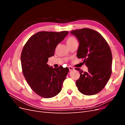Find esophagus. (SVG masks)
<instances>
[{"instance_id":"1","label":"esophagus","mask_w":125,"mask_h":125,"mask_svg":"<svg viewBox=\"0 0 125 125\" xmlns=\"http://www.w3.org/2000/svg\"><path fill=\"white\" fill-rule=\"evenodd\" d=\"M69 69L70 71H73V70H74V68H73V67H69Z\"/></svg>"}]
</instances>
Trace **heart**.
<instances>
[{"instance_id": "1", "label": "heart", "mask_w": 125, "mask_h": 125, "mask_svg": "<svg viewBox=\"0 0 125 125\" xmlns=\"http://www.w3.org/2000/svg\"><path fill=\"white\" fill-rule=\"evenodd\" d=\"M75 42H77L76 39H75L74 37L71 36V37H69V38H68V39L66 41V43H67V45H69Z\"/></svg>"}]
</instances>
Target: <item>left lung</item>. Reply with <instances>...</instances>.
<instances>
[{
    "label": "left lung",
    "mask_w": 125,
    "mask_h": 125,
    "mask_svg": "<svg viewBox=\"0 0 125 125\" xmlns=\"http://www.w3.org/2000/svg\"><path fill=\"white\" fill-rule=\"evenodd\" d=\"M70 33L79 42L78 58L84 59L83 62L88 68V72L75 69L80 74L75 83L83 94L94 95L103 89L111 75L112 55L110 47L101 34L93 30L83 28Z\"/></svg>",
    "instance_id": "8db88e82"
}]
</instances>
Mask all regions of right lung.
Instances as JSON below:
<instances>
[{
	"label": "right lung",
	"mask_w": 125,
	"mask_h": 125,
	"mask_svg": "<svg viewBox=\"0 0 125 125\" xmlns=\"http://www.w3.org/2000/svg\"><path fill=\"white\" fill-rule=\"evenodd\" d=\"M68 33L37 32L28 40L22 50L21 62L24 77L32 90L41 97L51 98L61 91L69 69L62 66L53 68L47 62Z\"/></svg>",
	"instance_id": "obj_1"
}]
</instances>
